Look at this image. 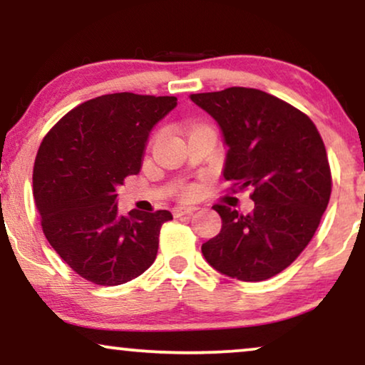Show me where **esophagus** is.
<instances>
[{
	"label": "esophagus",
	"mask_w": 365,
	"mask_h": 365,
	"mask_svg": "<svg viewBox=\"0 0 365 365\" xmlns=\"http://www.w3.org/2000/svg\"><path fill=\"white\" fill-rule=\"evenodd\" d=\"M194 211H196V207L194 206H182L181 204V206H176L173 209V214L176 217H181V216H186V214H192Z\"/></svg>",
	"instance_id": "esophagus-1"
}]
</instances>
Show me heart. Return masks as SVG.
I'll return each mask as SVG.
<instances>
[{"instance_id": "b5f03b06", "label": "heart", "mask_w": 365, "mask_h": 365, "mask_svg": "<svg viewBox=\"0 0 365 365\" xmlns=\"http://www.w3.org/2000/svg\"><path fill=\"white\" fill-rule=\"evenodd\" d=\"M184 194H187V196H189V194H192V189H187V191L184 192Z\"/></svg>"}]
</instances>
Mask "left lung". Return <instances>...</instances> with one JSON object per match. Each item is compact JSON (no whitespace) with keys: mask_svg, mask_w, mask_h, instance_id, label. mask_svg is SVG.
Here are the masks:
<instances>
[{"mask_svg":"<svg viewBox=\"0 0 365 365\" xmlns=\"http://www.w3.org/2000/svg\"><path fill=\"white\" fill-rule=\"evenodd\" d=\"M222 133V176L251 189L252 212L214 204L221 232L202 244L224 276L259 282L296 261L311 241L331 197V169L317 128L282 99L252 88L191 94Z\"/></svg>","mask_w":365,"mask_h":365,"instance_id":"obj_1","label":"left lung"}]
</instances>
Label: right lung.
Segmentation results:
<instances>
[{"label": "right lung", "mask_w": 365, "mask_h": 365, "mask_svg": "<svg viewBox=\"0 0 365 365\" xmlns=\"http://www.w3.org/2000/svg\"><path fill=\"white\" fill-rule=\"evenodd\" d=\"M174 96L114 93L89 99L56 123L38 149L33 194L46 239L74 272L98 286L141 276L156 259L173 214H119L116 189L141 171L149 134Z\"/></svg>", "instance_id": "right-lung-1"}]
</instances>
